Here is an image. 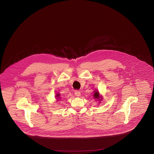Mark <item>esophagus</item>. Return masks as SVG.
I'll return each instance as SVG.
<instances>
[{
	"mask_svg": "<svg viewBox=\"0 0 154 154\" xmlns=\"http://www.w3.org/2000/svg\"><path fill=\"white\" fill-rule=\"evenodd\" d=\"M74 94H75V95L76 96L79 97V96H80L81 92H80L79 91H75V93H74Z\"/></svg>",
	"mask_w": 154,
	"mask_h": 154,
	"instance_id": "1",
	"label": "esophagus"
}]
</instances>
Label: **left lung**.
<instances>
[{"mask_svg":"<svg viewBox=\"0 0 154 154\" xmlns=\"http://www.w3.org/2000/svg\"><path fill=\"white\" fill-rule=\"evenodd\" d=\"M93 97H94V99H97L98 100H102V99H100V98H101L102 97H101V96H100V95H99V93L98 91H94Z\"/></svg>","mask_w":154,"mask_h":154,"instance_id":"obj_1","label":"left lung"}]
</instances>
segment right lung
I'll return each instance as SVG.
<instances>
[{
    "mask_svg": "<svg viewBox=\"0 0 154 154\" xmlns=\"http://www.w3.org/2000/svg\"><path fill=\"white\" fill-rule=\"evenodd\" d=\"M60 94H59V93H58L57 95H56V97H57V99H60L61 97H60Z\"/></svg>",
    "mask_w": 154,
    "mask_h": 154,
    "instance_id": "obj_1",
    "label": "right lung"
}]
</instances>
